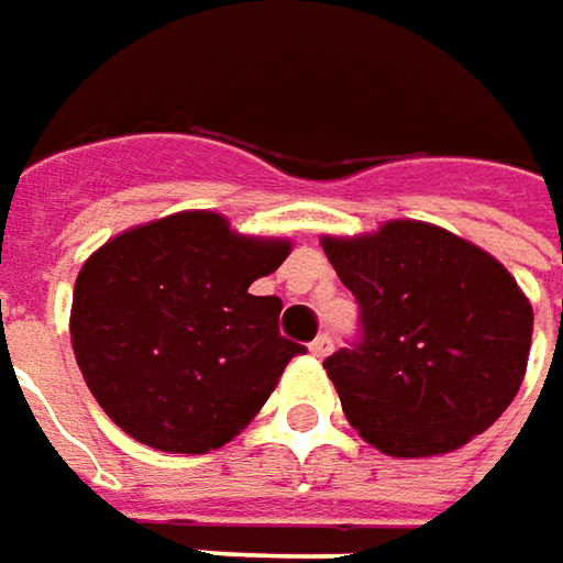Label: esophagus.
<instances>
[{
  "instance_id": "34e87169",
  "label": "esophagus",
  "mask_w": 563,
  "mask_h": 563,
  "mask_svg": "<svg viewBox=\"0 0 563 563\" xmlns=\"http://www.w3.org/2000/svg\"><path fill=\"white\" fill-rule=\"evenodd\" d=\"M310 354H313L316 360L329 357V354H332V338H329V335H319V338H316L313 344H310Z\"/></svg>"
}]
</instances>
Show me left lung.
<instances>
[{"mask_svg":"<svg viewBox=\"0 0 563 563\" xmlns=\"http://www.w3.org/2000/svg\"><path fill=\"white\" fill-rule=\"evenodd\" d=\"M360 303V341L325 360L347 422L391 457H435L517 398L532 307L495 256L439 225L395 219L322 238Z\"/></svg>","mask_w":563,"mask_h":563,"instance_id":"obj_1","label":"left lung"}]
</instances>
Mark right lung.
I'll return each instance as SVG.
<instances>
[{
  "label": "right lung",
  "mask_w": 563,
  "mask_h": 563,
  "mask_svg": "<svg viewBox=\"0 0 563 563\" xmlns=\"http://www.w3.org/2000/svg\"><path fill=\"white\" fill-rule=\"evenodd\" d=\"M288 253L206 209L106 241L77 272L71 347L109 420L172 454L231 442L303 354L278 335L282 300L250 294Z\"/></svg>",
  "instance_id": "obj_1"
}]
</instances>
